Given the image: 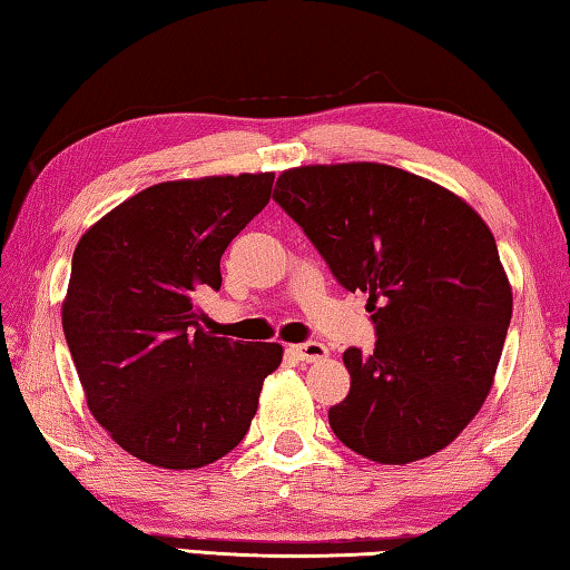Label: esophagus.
<instances>
[{"label":"esophagus","mask_w":570,"mask_h":570,"mask_svg":"<svg viewBox=\"0 0 570 570\" xmlns=\"http://www.w3.org/2000/svg\"><path fill=\"white\" fill-rule=\"evenodd\" d=\"M291 353L295 358L313 363V361H323L325 356H328V348H325L323 343L307 341V343H301V346H291Z\"/></svg>","instance_id":"obj_1"}]
</instances>
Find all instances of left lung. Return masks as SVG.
Masks as SVG:
<instances>
[{
	"label": "left lung",
	"mask_w": 570,
	"mask_h": 570,
	"mask_svg": "<svg viewBox=\"0 0 570 570\" xmlns=\"http://www.w3.org/2000/svg\"><path fill=\"white\" fill-rule=\"evenodd\" d=\"M273 199L351 293H368L376 346L348 348L333 434L379 464L444 450L488 399L512 291L495 237L468 202L386 164L297 166Z\"/></svg>",
	"instance_id": "left-lung-1"
}]
</instances>
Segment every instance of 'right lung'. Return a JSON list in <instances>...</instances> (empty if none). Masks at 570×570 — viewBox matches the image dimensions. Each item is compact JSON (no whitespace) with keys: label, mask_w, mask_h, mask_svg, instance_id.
I'll use <instances>...</instances> for the list:
<instances>
[{"label":"right lung","mask_w":570,"mask_h":570,"mask_svg":"<svg viewBox=\"0 0 570 570\" xmlns=\"http://www.w3.org/2000/svg\"><path fill=\"white\" fill-rule=\"evenodd\" d=\"M275 174L154 184L80 237L62 331L88 409L141 462L197 470L245 440L279 343L217 338L197 295L273 194Z\"/></svg>","instance_id":"1"}]
</instances>
